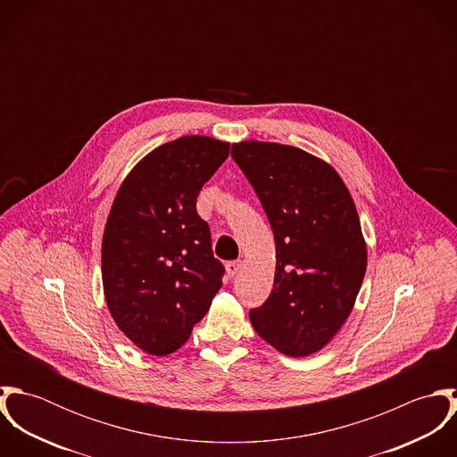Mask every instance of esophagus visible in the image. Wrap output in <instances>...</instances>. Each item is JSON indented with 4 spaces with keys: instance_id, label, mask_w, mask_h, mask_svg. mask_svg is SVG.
Instances as JSON below:
<instances>
[{
    "instance_id": "obj_1",
    "label": "esophagus",
    "mask_w": 457,
    "mask_h": 457,
    "mask_svg": "<svg viewBox=\"0 0 457 457\" xmlns=\"http://www.w3.org/2000/svg\"><path fill=\"white\" fill-rule=\"evenodd\" d=\"M225 269H227V274H228V278H234V276L239 272V269H241V261L227 262Z\"/></svg>"
}]
</instances>
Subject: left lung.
<instances>
[{
  "label": "left lung",
  "instance_id": "obj_1",
  "mask_svg": "<svg viewBox=\"0 0 457 457\" xmlns=\"http://www.w3.org/2000/svg\"><path fill=\"white\" fill-rule=\"evenodd\" d=\"M232 158L276 243L274 285L250 320L281 353H315L348 319L366 274L355 204L336 170L299 147L246 140L232 145Z\"/></svg>",
  "mask_w": 457,
  "mask_h": 457
}]
</instances>
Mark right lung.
I'll return each mask as SVG.
<instances>
[{
    "instance_id": "obj_1",
    "label": "right lung",
    "mask_w": 457,
    "mask_h": 457,
    "mask_svg": "<svg viewBox=\"0 0 457 457\" xmlns=\"http://www.w3.org/2000/svg\"><path fill=\"white\" fill-rule=\"evenodd\" d=\"M230 144L190 135L151 151L112 204L102 243L109 312L151 355L183 346L221 288L209 225L196 196L228 158Z\"/></svg>"
}]
</instances>
